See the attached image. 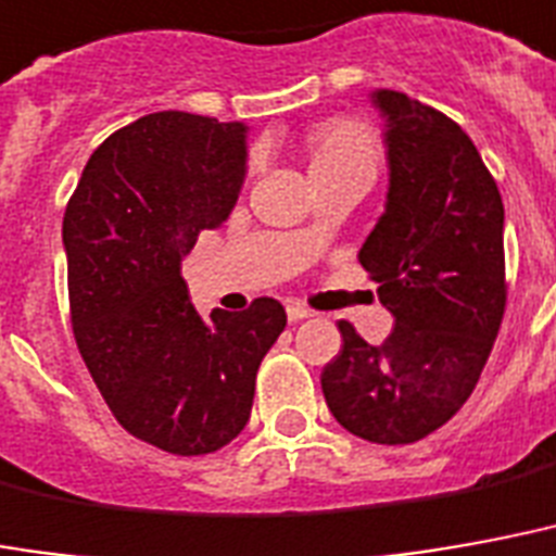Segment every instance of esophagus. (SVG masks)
Here are the masks:
<instances>
[{
	"mask_svg": "<svg viewBox=\"0 0 556 556\" xmlns=\"http://www.w3.org/2000/svg\"><path fill=\"white\" fill-rule=\"evenodd\" d=\"M286 312H289V320H291V324H298V320L312 318V312L306 309V306H300V303H291V306H289V309H286Z\"/></svg>",
	"mask_w": 556,
	"mask_h": 556,
	"instance_id": "esophagus-1",
	"label": "esophagus"
}]
</instances>
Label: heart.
Segmentation results:
<instances>
[{
    "label": "heart",
    "instance_id": "obj_1",
    "mask_svg": "<svg viewBox=\"0 0 556 556\" xmlns=\"http://www.w3.org/2000/svg\"><path fill=\"white\" fill-rule=\"evenodd\" d=\"M306 152H309L312 176L344 170V167H377V143L371 131L362 129L359 123L330 121L320 123L306 135ZM256 167V159L250 162V170Z\"/></svg>",
    "mask_w": 556,
    "mask_h": 556
}]
</instances>
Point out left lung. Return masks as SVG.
<instances>
[{
	"label": "left lung",
	"instance_id": "obj_1",
	"mask_svg": "<svg viewBox=\"0 0 556 556\" xmlns=\"http://www.w3.org/2000/svg\"><path fill=\"white\" fill-rule=\"evenodd\" d=\"M386 117L389 194L362 267L394 315L382 344L339 320L320 374L330 413L377 445H409L475 392L507 306L504 203L466 131L401 90H374Z\"/></svg>",
	"mask_w": 556,
	"mask_h": 556
}]
</instances>
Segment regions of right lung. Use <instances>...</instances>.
Returning <instances> with one entry per match:
<instances>
[{
    "label": "right lung",
    "mask_w": 556,
    "mask_h": 556,
    "mask_svg": "<svg viewBox=\"0 0 556 556\" xmlns=\"http://www.w3.org/2000/svg\"><path fill=\"white\" fill-rule=\"evenodd\" d=\"M244 174V123L159 111L93 150L64 212L81 359L114 418L167 454H215L244 430L258 365L286 330L274 298L200 318L179 274Z\"/></svg>",
    "instance_id": "1"
}]
</instances>
